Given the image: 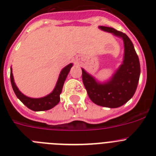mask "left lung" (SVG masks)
<instances>
[{
	"mask_svg": "<svg viewBox=\"0 0 156 156\" xmlns=\"http://www.w3.org/2000/svg\"><path fill=\"white\" fill-rule=\"evenodd\" d=\"M99 29L122 38L124 44L123 62L111 79L103 83L96 81L82 69L83 83L94 104L107 108H118L127 102L136 91L140 73L139 58L133 43L124 33L102 26Z\"/></svg>",
	"mask_w": 156,
	"mask_h": 156,
	"instance_id": "left-lung-1",
	"label": "left lung"
}]
</instances>
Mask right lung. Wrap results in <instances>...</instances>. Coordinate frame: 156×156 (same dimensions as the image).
<instances>
[{
  "mask_svg": "<svg viewBox=\"0 0 156 156\" xmlns=\"http://www.w3.org/2000/svg\"><path fill=\"white\" fill-rule=\"evenodd\" d=\"M72 66H73V63H70L62 69V70L59 74L58 80L56 86L53 91L45 97L40 98H32L27 97L19 90V88L17 87V86L14 82L13 74H12V69H11V83H12L14 92H15L18 98L21 101L27 108L33 110V111L39 112L51 109L58 104L59 101H60V94L62 93L65 80H66V77L69 73Z\"/></svg>",
  "mask_w": 156,
  "mask_h": 156,
  "instance_id": "obj_1",
  "label": "right lung"
}]
</instances>
